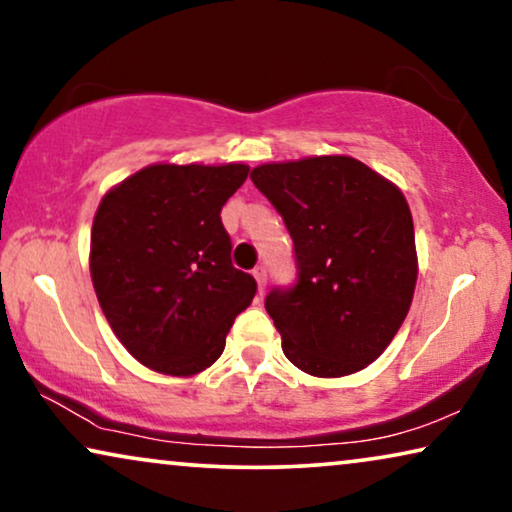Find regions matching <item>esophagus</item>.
<instances>
[{
	"instance_id": "34e87169",
	"label": "esophagus",
	"mask_w": 512,
	"mask_h": 512,
	"mask_svg": "<svg viewBox=\"0 0 512 512\" xmlns=\"http://www.w3.org/2000/svg\"><path fill=\"white\" fill-rule=\"evenodd\" d=\"M254 277H256V282H258V291L263 293V289H265V279H268V272H265V265H256V268H254Z\"/></svg>"
}]
</instances>
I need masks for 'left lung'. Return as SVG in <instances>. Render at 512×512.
I'll use <instances>...</instances> for the list:
<instances>
[{
	"label": "left lung",
	"mask_w": 512,
	"mask_h": 512,
	"mask_svg": "<svg viewBox=\"0 0 512 512\" xmlns=\"http://www.w3.org/2000/svg\"><path fill=\"white\" fill-rule=\"evenodd\" d=\"M251 181L293 240L296 282L265 296L286 359L317 377L366 368L394 340L415 293L403 193L347 156L261 165Z\"/></svg>",
	"instance_id": "left-lung-1"
}]
</instances>
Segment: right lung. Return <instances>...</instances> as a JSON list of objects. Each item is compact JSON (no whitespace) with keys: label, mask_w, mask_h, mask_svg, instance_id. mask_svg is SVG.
I'll list each match as a JSON object with an SVG mask.
<instances>
[{"label":"right lung","mask_w":512,"mask_h":512,"mask_svg":"<svg viewBox=\"0 0 512 512\" xmlns=\"http://www.w3.org/2000/svg\"><path fill=\"white\" fill-rule=\"evenodd\" d=\"M247 165H151L104 195L90 237V275L116 338L146 368L195 375L256 296L237 270L221 207Z\"/></svg>","instance_id":"1"}]
</instances>
